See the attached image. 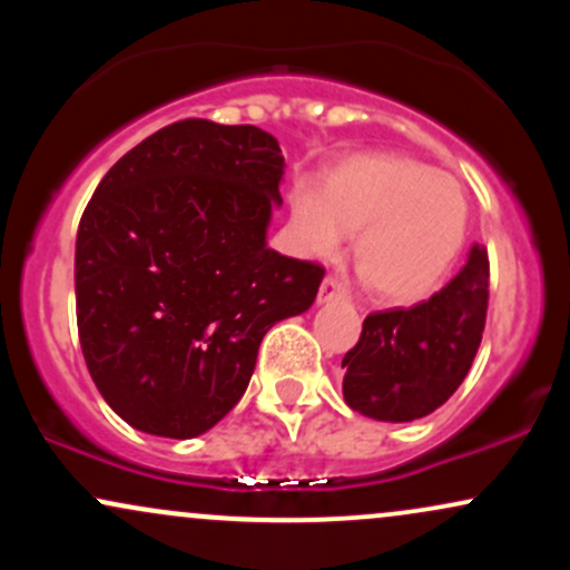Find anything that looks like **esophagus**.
I'll return each mask as SVG.
<instances>
[{"label":"esophagus","instance_id":"obj_1","mask_svg":"<svg viewBox=\"0 0 570 570\" xmlns=\"http://www.w3.org/2000/svg\"><path fill=\"white\" fill-rule=\"evenodd\" d=\"M318 299H322V303H330V299H348V292H345V286L340 284L335 276H326L322 281V286H318Z\"/></svg>","mask_w":570,"mask_h":570}]
</instances>
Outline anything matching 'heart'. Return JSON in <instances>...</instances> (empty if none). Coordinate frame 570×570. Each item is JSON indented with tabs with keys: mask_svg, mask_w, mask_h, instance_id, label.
<instances>
[{
	"mask_svg": "<svg viewBox=\"0 0 570 570\" xmlns=\"http://www.w3.org/2000/svg\"><path fill=\"white\" fill-rule=\"evenodd\" d=\"M466 198L450 176L399 155H358L324 179L297 187L292 244L330 257L353 233V263L391 303H415L444 278L466 235Z\"/></svg>",
	"mask_w": 570,
	"mask_h": 570,
	"instance_id": "obj_1",
	"label": "heart"
}]
</instances>
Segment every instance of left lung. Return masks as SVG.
Segmentation results:
<instances>
[{
  "label": "left lung",
  "mask_w": 570,
  "mask_h": 570,
  "mask_svg": "<svg viewBox=\"0 0 570 570\" xmlns=\"http://www.w3.org/2000/svg\"><path fill=\"white\" fill-rule=\"evenodd\" d=\"M490 263L472 246L444 289L412 307L370 313L343 356L345 404L375 421L404 423L442 407L472 370L488 316Z\"/></svg>",
  "instance_id": "8db88e82"
}]
</instances>
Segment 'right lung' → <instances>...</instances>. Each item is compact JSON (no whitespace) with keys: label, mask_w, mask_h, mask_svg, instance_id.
<instances>
[{"label":"right lung","mask_w":570,"mask_h":570,"mask_svg":"<svg viewBox=\"0 0 570 570\" xmlns=\"http://www.w3.org/2000/svg\"><path fill=\"white\" fill-rule=\"evenodd\" d=\"M284 155L254 126L179 120L109 168L77 230V330L96 389L134 429L189 440L244 396L265 332L324 267L265 244Z\"/></svg>","instance_id":"obj_1"}]
</instances>
